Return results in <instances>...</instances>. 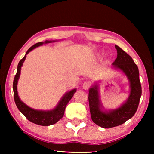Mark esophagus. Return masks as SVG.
<instances>
[{
	"label": "esophagus",
	"mask_w": 154,
	"mask_h": 154,
	"mask_svg": "<svg viewBox=\"0 0 154 154\" xmlns=\"http://www.w3.org/2000/svg\"><path fill=\"white\" fill-rule=\"evenodd\" d=\"M90 86V83L89 82H84L83 84V88L84 90H88Z\"/></svg>",
	"instance_id": "34e87169"
}]
</instances>
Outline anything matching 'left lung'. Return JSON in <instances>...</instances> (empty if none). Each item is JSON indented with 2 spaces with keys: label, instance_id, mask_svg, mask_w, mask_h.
Segmentation results:
<instances>
[{
  "label": "left lung",
  "instance_id": "obj_1",
  "mask_svg": "<svg viewBox=\"0 0 154 154\" xmlns=\"http://www.w3.org/2000/svg\"><path fill=\"white\" fill-rule=\"evenodd\" d=\"M117 58L113 62L112 68L121 71L127 77L130 83V94L125 102L114 109H105L101 102L99 84L97 83L89 89V106L92 121L104 128L120 125L131 119L138 108L142 95V86L140 81L138 67L131 57L118 45Z\"/></svg>",
  "mask_w": 154,
  "mask_h": 154
}]
</instances>
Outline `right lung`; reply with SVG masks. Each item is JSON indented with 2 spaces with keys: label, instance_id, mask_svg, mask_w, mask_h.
<instances>
[{
  "label": "right lung",
  "instance_id": "obj_1",
  "mask_svg": "<svg viewBox=\"0 0 154 154\" xmlns=\"http://www.w3.org/2000/svg\"><path fill=\"white\" fill-rule=\"evenodd\" d=\"M59 41L57 40H54V41H45L44 42H40L29 48L27 50L26 54H25L24 57L20 61L17 66V73L14 76V81H13V92H14V99L15 104L17 106V108L21 113L29 120V121L32 122V123L37 124L39 125L43 126H48L50 125H53V124L56 123L63 117L64 114L65 108H66L67 104H68L71 99L73 97V94L75 92H76V88L70 90L66 92L57 106L54 107L53 109L51 110H37V109H34L31 108L29 106L22 102L20 100V97L18 95L17 92V83L18 80L20 79V73H21V69L24 63L25 59H26V54L32 51L33 49L35 48L39 47L43 44H47L50 43H54V42H57Z\"/></svg>",
  "mask_w": 154,
  "mask_h": 154
}]
</instances>
